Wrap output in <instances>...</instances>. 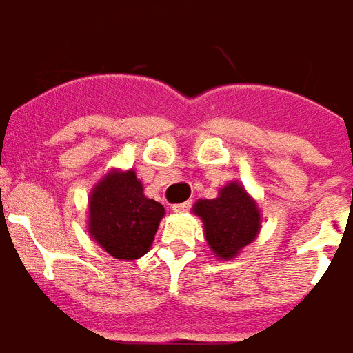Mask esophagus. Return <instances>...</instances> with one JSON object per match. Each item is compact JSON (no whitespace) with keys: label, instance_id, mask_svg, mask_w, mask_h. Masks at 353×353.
Instances as JSON below:
<instances>
[{"label":"esophagus","instance_id":"esophagus-1","mask_svg":"<svg viewBox=\"0 0 353 353\" xmlns=\"http://www.w3.org/2000/svg\"><path fill=\"white\" fill-rule=\"evenodd\" d=\"M192 203L190 201H185V203H177V205L172 206V210L176 212V214H183V212H188L190 210Z\"/></svg>","mask_w":353,"mask_h":353}]
</instances>
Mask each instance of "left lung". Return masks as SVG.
<instances>
[{
	"label": "left lung",
	"mask_w": 353,
	"mask_h": 353,
	"mask_svg": "<svg viewBox=\"0 0 353 353\" xmlns=\"http://www.w3.org/2000/svg\"><path fill=\"white\" fill-rule=\"evenodd\" d=\"M194 214L203 219L206 243L219 259L236 257L259 234L257 203L237 181L223 186L216 199H199Z\"/></svg>",
	"instance_id": "1"
}]
</instances>
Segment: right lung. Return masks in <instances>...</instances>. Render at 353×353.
Segmentation results:
<instances>
[{
	"label": "right lung",
	"mask_w": 353,
	"mask_h": 353,
	"mask_svg": "<svg viewBox=\"0 0 353 353\" xmlns=\"http://www.w3.org/2000/svg\"><path fill=\"white\" fill-rule=\"evenodd\" d=\"M163 216V205L143 194L136 172L112 170L88 199V234L112 257L137 259L150 250Z\"/></svg>",
	"instance_id": "1"
}]
</instances>
